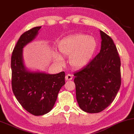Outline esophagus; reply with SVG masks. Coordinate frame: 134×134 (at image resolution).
Wrapping results in <instances>:
<instances>
[{"instance_id":"34e87169","label":"esophagus","mask_w":134,"mask_h":134,"mask_svg":"<svg viewBox=\"0 0 134 134\" xmlns=\"http://www.w3.org/2000/svg\"><path fill=\"white\" fill-rule=\"evenodd\" d=\"M72 77H73V76H72V75H71V74H67L65 76V79L66 80H71L72 79Z\"/></svg>"}]
</instances>
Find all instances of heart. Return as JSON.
Here are the masks:
<instances>
[{
	"label": "heart",
	"mask_w": 134,
	"mask_h": 134,
	"mask_svg": "<svg viewBox=\"0 0 134 134\" xmlns=\"http://www.w3.org/2000/svg\"><path fill=\"white\" fill-rule=\"evenodd\" d=\"M96 38L83 34H78L63 40L59 45V50L63 55L69 56L70 65L80 68L86 65L92 57L97 48ZM57 60L64 63L62 57H58Z\"/></svg>",
	"instance_id": "obj_1"
}]
</instances>
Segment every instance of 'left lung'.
Listing matches in <instances>:
<instances>
[{
    "label": "left lung",
    "mask_w": 134,
    "mask_h": 134,
    "mask_svg": "<svg viewBox=\"0 0 134 134\" xmlns=\"http://www.w3.org/2000/svg\"><path fill=\"white\" fill-rule=\"evenodd\" d=\"M100 52L74 74L76 98L82 110L99 113L114 101L121 85L120 59L113 40L102 30Z\"/></svg>",
    "instance_id": "1"
}]
</instances>
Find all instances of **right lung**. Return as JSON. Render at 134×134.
<instances>
[{
  "label": "right lung",
  "instance_id": "obj_1",
  "mask_svg": "<svg viewBox=\"0 0 134 134\" xmlns=\"http://www.w3.org/2000/svg\"><path fill=\"white\" fill-rule=\"evenodd\" d=\"M41 27L21 35L11 57L12 88L22 107L34 115H44L54 107L58 93L65 84V72L48 74L27 71L22 60V49L35 37Z\"/></svg>",
  "mask_w": 134,
  "mask_h": 134
}]
</instances>
